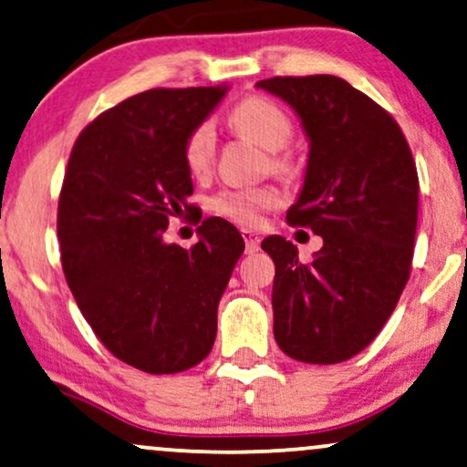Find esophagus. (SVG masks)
Instances as JSON below:
<instances>
[{"label":"esophagus","instance_id":"34e87169","mask_svg":"<svg viewBox=\"0 0 467 467\" xmlns=\"http://www.w3.org/2000/svg\"><path fill=\"white\" fill-rule=\"evenodd\" d=\"M244 241H245V252L247 254H254L261 250V237H258L256 233H252V230H244Z\"/></svg>","mask_w":467,"mask_h":467}]
</instances>
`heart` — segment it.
<instances>
[{"label": "heart", "instance_id": "heart-1", "mask_svg": "<svg viewBox=\"0 0 467 467\" xmlns=\"http://www.w3.org/2000/svg\"><path fill=\"white\" fill-rule=\"evenodd\" d=\"M230 125L244 138L269 150V165L277 174L295 172L293 157L285 152L293 138V120L286 109L267 97H247L234 105L228 116ZM217 155V133L213 122L204 120L192 129L182 141V163L193 179H206L213 170ZM282 204V193L274 185L237 187L222 190L209 200V209L222 220L252 228L263 220L267 211Z\"/></svg>", "mask_w": 467, "mask_h": 467}]
</instances>
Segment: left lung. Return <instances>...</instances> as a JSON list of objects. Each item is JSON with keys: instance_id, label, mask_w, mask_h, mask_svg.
I'll return each instance as SVG.
<instances>
[{"instance_id": "left-lung-1", "label": "left lung", "mask_w": 467, "mask_h": 467, "mask_svg": "<svg viewBox=\"0 0 467 467\" xmlns=\"http://www.w3.org/2000/svg\"><path fill=\"white\" fill-rule=\"evenodd\" d=\"M256 86L302 118L308 168L286 222L323 239L310 263L285 237L261 244L275 263V342L299 362H345L375 340L410 280L414 157L397 120L340 77H271Z\"/></svg>"}]
</instances>
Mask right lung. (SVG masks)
<instances>
[{
    "mask_svg": "<svg viewBox=\"0 0 467 467\" xmlns=\"http://www.w3.org/2000/svg\"><path fill=\"white\" fill-rule=\"evenodd\" d=\"M226 86L152 88L94 118L77 138L57 202L62 269L81 315L118 359L172 375L213 349L217 304L245 250L206 217L192 250L168 245L172 217L196 213L182 141Z\"/></svg>",
    "mask_w": 467,
    "mask_h": 467,
    "instance_id": "add662e5",
    "label": "right lung"
}]
</instances>
